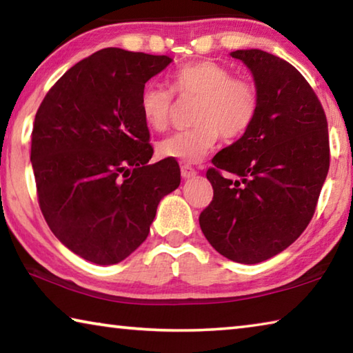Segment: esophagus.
Returning <instances> with one entry per match:
<instances>
[{
    "mask_svg": "<svg viewBox=\"0 0 353 353\" xmlns=\"http://www.w3.org/2000/svg\"><path fill=\"white\" fill-rule=\"evenodd\" d=\"M181 174H182L183 179H191V177L196 176V170L191 168L190 165H183L181 168Z\"/></svg>",
    "mask_w": 353,
    "mask_h": 353,
    "instance_id": "1",
    "label": "esophagus"
}]
</instances>
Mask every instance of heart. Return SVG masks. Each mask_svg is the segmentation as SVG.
Segmentation results:
<instances>
[{"mask_svg":"<svg viewBox=\"0 0 353 353\" xmlns=\"http://www.w3.org/2000/svg\"><path fill=\"white\" fill-rule=\"evenodd\" d=\"M171 90L179 98H199L196 126L172 134L159 143L162 157L185 163H198L207 157L223 135L240 139L248 132L259 113V90L249 79L234 77L224 65L196 61L176 68L170 76ZM172 93L157 83H149L140 94L141 117L157 132L170 126Z\"/></svg>","mask_w":353,"mask_h":353,"instance_id":"obj_1","label":"heart"}]
</instances>
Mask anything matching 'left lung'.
<instances>
[{
    "mask_svg": "<svg viewBox=\"0 0 353 353\" xmlns=\"http://www.w3.org/2000/svg\"><path fill=\"white\" fill-rule=\"evenodd\" d=\"M230 56L252 71L259 113L240 140L213 157L207 170L213 199L199 224L221 255L255 265L307 229L330 166V146L321 101L291 63L261 50Z\"/></svg>",
    "mask_w": 353,
    "mask_h": 353,
    "instance_id": "left-lung-1",
    "label": "left lung"
}]
</instances>
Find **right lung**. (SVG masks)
<instances>
[{
	"label": "right lung",
	"instance_id": "add662e5",
	"mask_svg": "<svg viewBox=\"0 0 353 353\" xmlns=\"http://www.w3.org/2000/svg\"><path fill=\"white\" fill-rule=\"evenodd\" d=\"M168 56L105 48L71 67L35 113L31 162L40 210L71 252L115 265L146 240L163 196L181 183L140 112L145 83Z\"/></svg>",
	"mask_w": 353,
	"mask_h": 353
}]
</instances>
